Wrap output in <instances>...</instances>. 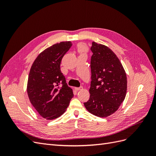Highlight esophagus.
I'll list each match as a JSON object with an SVG mask.
<instances>
[{"label": "esophagus", "instance_id": "34e87169", "mask_svg": "<svg viewBox=\"0 0 156 156\" xmlns=\"http://www.w3.org/2000/svg\"><path fill=\"white\" fill-rule=\"evenodd\" d=\"M83 87H79V88H77V87H76V88H75V90H77V91H79V90H83Z\"/></svg>", "mask_w": 156, "mask_h": 156}]
</instances>
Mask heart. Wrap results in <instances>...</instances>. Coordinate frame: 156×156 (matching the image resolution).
<instances>
[{
    "instance_id": "obj_1",
    "label": "heart",
    "mask_w": 156,
    "mask_h": 156,
    "mask_svg": "<svg viewBox=\"0 0 156 156\" xmlns=\"http://www.w3.org/2000/svg\"><path fill=\"white\" fill-rule=\"evenodd\" d=\"M77 49L80 53H84V52H85L87 50V47L84 44H79L78 45Z\"/></svg>"
}]
</instances>
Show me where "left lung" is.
Returning <instances> with one entry per match:
<instances>
[{"label": "left lung", "mask_w": 156, "mask_h": 156, "mask_svg": "<svg viewBox=\"0 0 156 156\" xmlns=\"http://www.w3.org/2000/svg\"><path fill=\"white\" fill-rule=\"evenodd\" d=\"M90 99L84 105L91 114L105 118L115 112L127 92V76L123 66L110 48L93 41L91 47Z\"/></svg>", "instance_id": "obj_1"}]
</instances>
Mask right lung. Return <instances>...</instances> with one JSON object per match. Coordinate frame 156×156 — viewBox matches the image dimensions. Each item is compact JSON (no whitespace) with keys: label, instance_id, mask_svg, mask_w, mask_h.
Wrapping results in <instances>:
<instances>
[{"label":"right lung","instance_id":"1","mask_svg":"<svg viewBox=\"0 0 156 156\" xmlns=\"http://www.w3.org/2000/svg\"><path fill=\"white\" fill-rule=\"evenodd\" d=\"M72 45L71 41L53 45L40 53L31 66L28 96L39 115L46 120H53L64 114L73 96L60 68L62 58ZM60 83L63 84L60 88Z\"/></svg>","mask_w":156,"mask_h":156}]
</instances>
